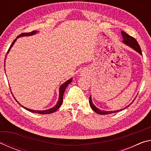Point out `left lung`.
Returning a JSON list of instances; mask_svg holds the SVG:
<instances>
[{
  "mask_svg": "<svg viewBox=\"0 0 151 151\" xmlns=\"http://www.w3.org/2000/svg\"><path fill=\"white\" fill-rule=\"evenodd\" d=\"M121 34L122 36V39H123L122 42H123L125 45H127V46H129V47L132 48V49H134L135 51H137V52L138 53H139L140 55H142L141 50H140V47L139 45V43H138V42L137 41V40L135 39L134 38L131 37V36L129 35L127 33H126L124 31H121ZM133 101H132L131 104H129V105L125 107V108L122 109L117 110V111H102V110L97 108V107L93 104V101H92L91 95L90 96V97H89V104H90L92 109H93L94 112H96V113L100 114H111V113H115V112L122 111V110H124V109L127 108V107H129L130 105H131V104L133 103Z\"/></svg>",
  "mask_w": 151,
  "mask_h": 151,
  "instance_id": "obj_1",
  "label": "left lung"
}]
</instances>
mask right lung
Instances as JSON below:
<instances>
[{
  "mask_svg": "<svg viewBox=\"0 0 151 151\" xmlns=\"http://www.w3.org/2000/svg\"><path fill=\"white\" fill-rule=\"evenodd\" d=\"M38 31H37V30H34V31H32L31 32H27V33H22V34H20V35L18 36V37L16 38V39L14 40V41L12 42V43L11 45V47H10L9 50L7 51V54H9V51L11 50V48L12 47V46L14 45V42H16V40H17V39H19V38L20 37H29V36H32V35H35L36 33H37ZM4 66H5V61H4ZM5 70V69H4ZM73 81V78H71L70 79H68V81H66L65 83H63V85H61V86H60L59 88V96H58V102L56 104V105L55 106L52 107V108H50L49 109H47V110H44V111H37V110H32V109H28L27 108V107H25L24 106H22V104H20L19 102H18L16 99L14 98L15 100H16V101L18 103H19L20 106H21L22 107H23V108L24 109L27 110V111H29V112H35V113H39V114H50V113H52V112H55V111H57V110L59 109V107L60 106L61 104H62L63 103V94H64V93H65V91L66 88L67 87V86L69 85V84L72 82ZM12 93V92H11Z\"/></svg>",
  "mask_w": 151,
  "mask_h": 151,
  "instance_id": "1",
  "label": "right lung"
}]
</instances>
